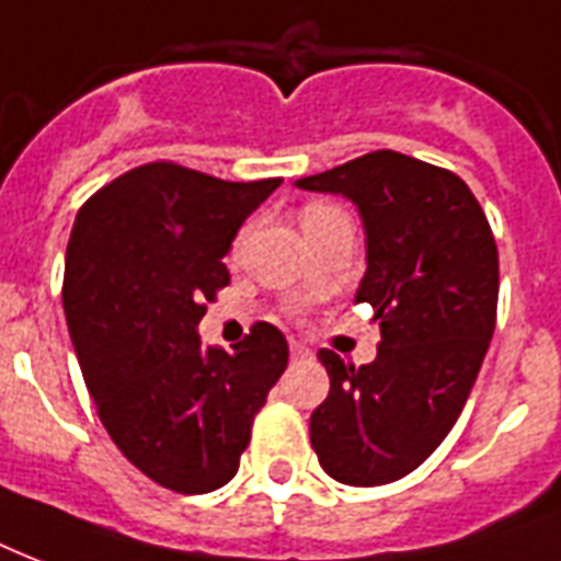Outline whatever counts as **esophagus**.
Here are the masks:
<instances>
[{"instance_id": "1", "label": "esophagus", "mask_w": 561, "mask_h": 561, "mask_svg": "<svg viewBox=\"0 0 561 561\" xmlns=\"http://www.w3.org/2000/svg\"><path fill=\"white\" fill-rule=\"evenodd\" d=\"M289 354H293V359H307L310 357V348L301 345V342H293V345H289Z\"/></svg>"}]
</instances>
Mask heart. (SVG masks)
<instances>
[{"mask_svg": "<svg viewBox=\"0 0 561 561\" xmlns=\"http://www.w3.org/2000/svg\"><path fill=\"white\" fill-rule=\"evenodd\" d=\"M336 216H342V210H336L333 204H324V202L304 204V210H301L304 233L312 231V228H319V225H324V221L336 219Z\"/></svg>", "mask_w": 561, "mask_h": 561, "instance_id": "b5f03b06", "label": "heart"}]
</instances>
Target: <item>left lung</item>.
Here are the masks:
<instances>
[{"label": "left lung", "instance_id": "obj_1", "mask_svg": "<svg viewBox=\"0 0 561 561\" xmlns=\"http://www.w3.org/2000/svg\"><path fill=\"white\" fill-rule=\"evenodd\" d=\"M295 184L359 207L368 268L357 301L380 324L368 366L319 351L330 392L310 415L312 450L340 483H394L442 445L483 366L501 284L492 228L462 178L392 149Z\"/></svg>", "mask_w": 561, "mask_h": 561}]
</instances>
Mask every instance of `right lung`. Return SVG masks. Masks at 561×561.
<instances>
[{"instance_id":"obj_1","label":"right lung","mask_w":561,"mask_h":561,"mask_svg":"<svg viewBox=\"0 0 561 561\" xmlns=\"http://www.w3.org/2000/svg\"><path fill=\"white\" fill-rule=\"evenodd\" d=\"M280 178L221 181L172 160L114 178L81 204L64 310L114 445L163 489L204 494L237 474L254 415L289 363L257 321L233 354L202 348L207 301L231 284L221 257Z\"/></svg>"}]
</instances>
